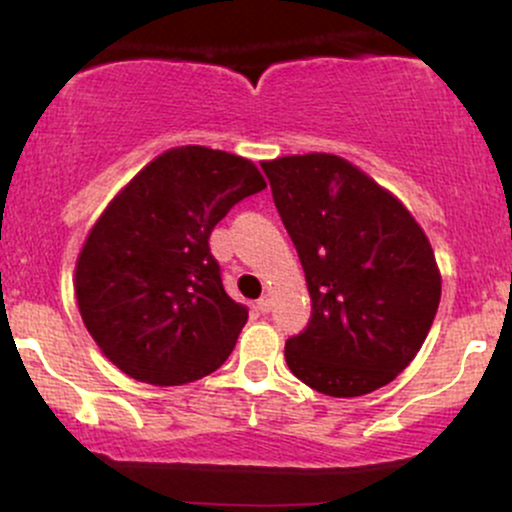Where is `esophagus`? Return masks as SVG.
<instances>
[{
	"mask_svg": "<svg viewBox=\"0 0 512 512\" xmlns=\"http://www.w3.org/2000/svg\"><path fill=\"white\" fill-rule=\"evenodd\" d=\"M257 310H260L262 315H267L269 310H272V298H269V296H262L260 301H257Z\"/></svg>",
	"mask_w": 512,
	"mask_h": 512,
	"instance_id": "34e87169",
	"label": "esophagus"
}]
</instances>
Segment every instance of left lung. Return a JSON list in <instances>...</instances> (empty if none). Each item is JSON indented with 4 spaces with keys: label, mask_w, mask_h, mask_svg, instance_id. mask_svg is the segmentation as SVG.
I'll list each match as a JSON object with an SVG mask.
<instances>
[{
    "label": "left lung",
    "mask_w": 512,
    "mask_h": 512,
    "mask_svg": "<svg viewBox=\"0 0 512 512\" xmlns=\"http://www.w3.org/2000/svg\"><path fill=\"white\" fill-rule=\"evenodd\" d=\"M308 281V327L286 342L298 380L358 397L397 378L424 344L440 303L431 243L407 207L332 154L262 163Z\"/></svg>",
    "instance_id": "8db88e82"
}]
</instances>
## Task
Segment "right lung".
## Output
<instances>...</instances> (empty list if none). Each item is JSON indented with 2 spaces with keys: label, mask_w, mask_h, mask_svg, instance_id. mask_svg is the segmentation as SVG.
Returning a JSON list of instances; mask_svg holds the SVG:
<instances>
[{
  "label": "right lung",
  "mask_w": 512,
  "mask_h": 512,
  "mask_svg": "<svg viewBox=\"0 0 512 512\" xmlns=\"http://www.w3.org/2000/svg\"><path fill=\"white\" fill-rule=\"evenodd\" d=\"M267 187L248 158L178 146L134 175L76 260L86 330L139 383L185 385L231 356L248 308L223 289L214 226Z\"/></svg>",
  "instance_id": "add662e5"
}]
</instances>
